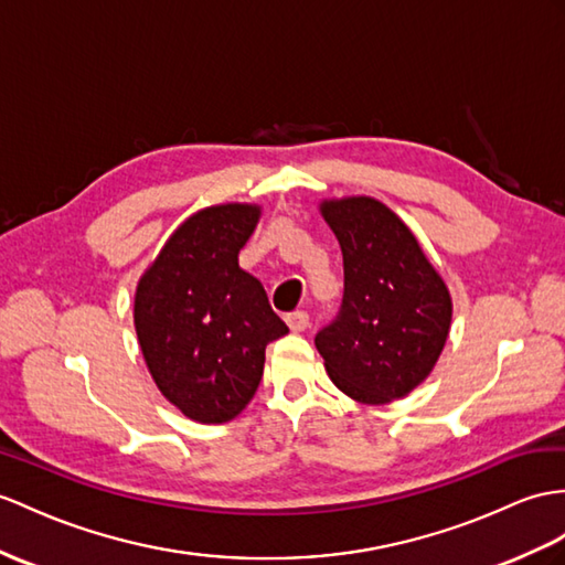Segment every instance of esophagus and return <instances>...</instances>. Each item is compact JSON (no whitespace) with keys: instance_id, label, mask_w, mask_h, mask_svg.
<instances>
[{"instance_id":"34e87169","label":"esophagus","mask_w":565,"mask_h":565,"mask_svg":"<svg viewBox=\"0 0 565 565\" xmlns=\"http://www.w3.org/2000/svg\"><path fill=\"white\" fill-rule=\"evenodd\" d=\"M285 321H287V326H290V330H295V333H301V330L309 326V313L297 309L292 313H287Z\"/></svg>"}]
</instances>
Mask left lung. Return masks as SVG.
<instances>
[{
	"mask_svg": "<svg viewBox=\"0 0 565 565\" xmlns=\"http://www.w3.org/2000/svg\"><path fill=\"white\" fill-rule=\"evenodd\" d=\"M321 213L342 249L345 292L316 333L335 386L369 405L407 395L431 374L450 328V295L415 235L386 205L356 196Z\"/></svg>",
	"mask_w": 565,
	"mask_h": 565,
	"instance_id": "1",
	"label": "left lung"
}]
</instances>
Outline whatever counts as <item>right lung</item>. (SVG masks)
Returning a JSON list of instances; mask_svg holds the SVG:
<instances>
[{
	"label": "right lung",
	"instance_id": "add662e5",
	"mask_svg": "<svg viewBox=\"0 0 565 565\" xmlns=\"http://www.w3.org/2000/svg\"><path fill=\"white\" fill-rule=\"evenodd\" d=\"M258 209L199 211L162 246L136 290L134 323L158 388L186 417L223 424L249 405L264 376L266 345L285 321L264 285L237 264Z\"/></svg>",
	"mask_w": 565,
	"mask_h": 565
}]
</instances>
